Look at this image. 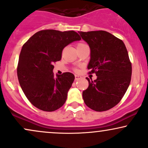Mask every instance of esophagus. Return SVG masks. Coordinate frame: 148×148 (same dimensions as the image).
Listing matches in <instances>:
<instances>
[{"mask_svg": "<svg viewBox=\"0 0 148 148\" xmlns=\"http://www.w3.org/2000/svg\"><path fill=\"white\" fill-rule=\"evenodd\" d=\"M81 78V76H79V75H75V80L76 81H78V80H79Z\"/></svg>", "mask_w": 148, "mask_h": 148, "instance_id": "1", "label": "esophagus"}]
</instances>
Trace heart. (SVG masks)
Listing matches in <instances>:
<instances>
[{"instance_id": "1", "label": "heart", "mask_w": 148, "mask_h": 148, "mask_svg": "<svg viewBox=\"0 0 148 148\" xmlns=\"http://www.w3.org/2000/svg\"><path fill=\"white\" fill-rule=\"evenodd\" d=\"M85 44H84V43H79V45H77V47H80V46H82V45H85Z\"/></svg>"}]
</instances>
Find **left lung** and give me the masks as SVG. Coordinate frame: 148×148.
I'll list each match as a JSON object with an SVG mask.
<instances>
[{
  "label": "left lung",
  "instance_id": "obj_1",
  "mask_svg": "<svg viewBox=\"0 0 148 148\" xmlns=\"http://www.w3.org/2000/svg\"><path fill=\"white\" fill-rule=\"evenodd\" d=\"M90 49L88 65L97 79L87 78L89 86L83 92L87 106L97 112L106 111L121 100L131 81L132 64L121 40L106 31L79 32Z\"/></svg>",
  "mask_w": 148,
  "mask_h": 148
}]
</instances>
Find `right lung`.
<instances>
[{"instance_id": "add662e5", "label": "right lung", "mask_w": 148, "mask_h": 148, "mask_svg": "<svg viewBox=\"0 0 148 148\" xmlns=\"http://www.w3.org/2000/svg\"><path fill=\"white\" fill-rule=\"evenodd\" d=\"M81 40L74 31H39L23 46L17 75L25 95L36 108L45 112L58 110L66 101L75 79L70 72L54 76L55 62L61 59L64 47Z\"/></svg>"}]
</instances>
